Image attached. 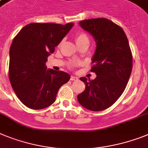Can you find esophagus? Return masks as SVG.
<instances>
[{
    "label": "esophagus",
    "mask_w": 148,
    "mask_h": 148,
    "mask_svg": "<svg viewBox=\"0 0 148 148\" xmlns=\"http://www.w3.org/2000/svg\"><path fill=\"white\" fill-rule=\"evenodd\" d=\"M78 80V77H75V76H71V80Z\"/></svg>",
    "instance_id": "1"
}]
</instances>
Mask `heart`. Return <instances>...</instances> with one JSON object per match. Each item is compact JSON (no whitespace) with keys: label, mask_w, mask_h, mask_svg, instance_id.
I'll use <instances>...</instances> for the list:
<instances>
[{"label":"heart","mask_w":148,"mask_h":148,"mask_svg":"<svg viewBox=\"0 0 148 148\" xmlns=\"http://www.w3.org/2000/svg\"><path fill=\"white\" fill-rule=\"evenodd\" d=\"M84 41H89L88 36L85 33H83V32L77 34V35L76 36V43H79Z\"/></svg>","instance_id":"b5f03b06"}]
</instances>
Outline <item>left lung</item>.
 Wrapping results in <instances>:
<instances>
[{
    "label": "left lung",
    "mask_w": 148,
    "mask_h": 148,
    "mask_svg": "<svg viewBox=\"0 0 148 148\" xmlns=\"http://www.w3.org/2000/svg\"><path fill=\"white\" fill-rule=\"evenodd\" d=\"M79 24L96 42L90 70L96 77H80L86 89L77 100L88 110L101 111L114 105L126 89L132 69V55L125 32L112 21L90 18Z\"/></svg>",
    "instance_id": "1"
}]
</instances>
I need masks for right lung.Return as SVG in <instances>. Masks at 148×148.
<instances>
[{
	"instance_id": "right-lung-1",
	"label": "right lung",
	"mask_w": 148,
	"mask_h": 148,
	"mask_svg": "<svg viewBox=\"0 0 148 148\" xmlns=\"http://www.w3.org/2000/svg\"><path fill=\"white\" fill-rule=\"evenodd\" d=\"M74 23H31L22 28L10 49L9 79L26 107L39 110L56 100L59 88L70 80L66 72L47 69V58Z\"/></svg>"
}]
</instances>
